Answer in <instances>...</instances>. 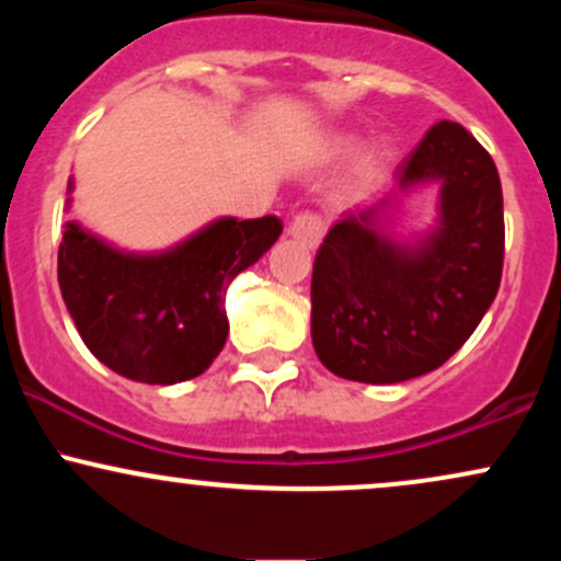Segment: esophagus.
Listing matches in <instances>:
<instances>
[{
    "mask_svg": "<svg viewBox=\"0 0 561 561\" xmlns=\"http://www.w3.org/2000/svg\"><path fill=\"white\" fill-rule=\"evenodd\" d=\"M287 231L295 237V240L308 244V248H317L321 237H324V218L313 214V210H302V214H298L293 221H289Z\"/></svg>",
    "mask_w": 561,
    "mask_h": 561,
    "instance_id": "34e87169",
    "label": "esophagus"
}]
</instances>
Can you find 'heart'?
<instances>
[{"label": "heart", "instance_id": "obj_1", "mask_svg": "<svg viewBox=\"0 0 561 561\" xmlns=\"http://www.w3.org/2000/svg\"><path fill=\"white\" fill-rule=\"evenodd\" d=\"M345 147V139H334V150H343Z\"/></svg>", "mask_w": 561, "mask_h": 561}]
</instances>
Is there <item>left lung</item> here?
I'll use <instances>...</instances> for the list:
<instances>
[{
    "label": "left lung",
    "instance_id": "obj_1",
    "mask_svg": "<svg viewBox=\"0 0 561 561\" xmlns=\"http://www.w3.org/2000/svg\"><path fill=\"white\" fill-rule=\"evenodd\" d=\"M396 176L401 190L440 182V227L424 248L379 234L390 192L334 224L313 261V347L356 382H403L446 364L478 330L504 268L501 179L465 126L437 121Z\"/></svg>",
    "mask_w": 561,
    "mask_h": 561
}]
</instances>
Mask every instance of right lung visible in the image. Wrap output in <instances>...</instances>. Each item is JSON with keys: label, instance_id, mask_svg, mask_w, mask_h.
<instances>
[{"label": "right lung", "instance_id": "obj_1", "mask_svg": "<svg viewBox=\"0 0 561 561\" xmlns=\"http://www.w3.org/2000/svg\"><path fill=\"white\" fill-rule=\"evenodd\" d=\"M279 234L276 216L221 218L171 253L126 255L68 224L57 282L102 364L137 382H184L203 375L227 343V285Z\"/></svg>", "mask_w": 561, "mask_h": 561}]
</instances>
